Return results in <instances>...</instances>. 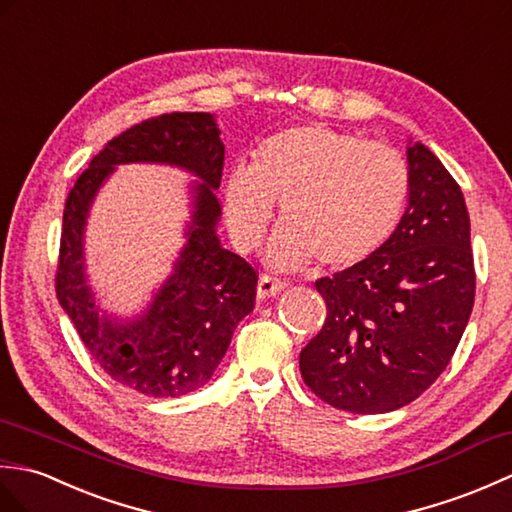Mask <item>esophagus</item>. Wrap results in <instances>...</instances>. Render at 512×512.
<instances>
[{"instance_id": "obj_1", "label": "esophagus", "mask_w": 512, "mask_h": 512, "mask_svg": "<svg viewBox=\"0 0 512 512\" xmlns=\"http://www.w3.org/2000/svg\"><path fill=\"white\" fill-rule=\"evenodd\" d=\"M285 289V282H282L280 278H271L267 274H263L258 278V287H256V295L260 300H267L271 298V295H276L278 291Z\"/></svg>"}]
</instances>
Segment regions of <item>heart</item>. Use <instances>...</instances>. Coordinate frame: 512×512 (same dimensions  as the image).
<instances>
[{
	"mask_svg": "<svg viewBox=\"0 0 512 512\" xmlns=\"http://www.w3.org/2000/svg\"><path fill=\"white\" fill-rule=\"evenodd\" d=\"M410 195V168L385 144L326 124H300L260 142L252 166L225 181V219L238 249L263 241L280 203L269 265L350 269L388 245Z\"/></svg>",
	"mask_w": 512,
	"mask_h": 512,
	"instance_id": "obj_1",
	"label": "heart"
}]
</instances>
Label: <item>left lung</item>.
I'll return each instance as SVG.
<instances>
[{
  "mask_svg": "<svg viewBox=\"0 0 512 512\" xmlns=\"http://www.w3.org/2000/svg\"><path fill=\"white\" fill-rule=\"evenodd\" d=\"M410 197L368 263L315 280L326 322L300 372L328 405L385 414L418 399L447 368L475 300L471 223L462 190L425 144L407 146Z\"/></svg>",
  "mask_w": 512,
  "mask_h": 512,
  "instance_id": "8db88e82",
  "label": "left lung"
}]
</instances>
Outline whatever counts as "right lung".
<instances>
[{
	"mask_svg": "<svg viewBox=\"0 0 512 512\" xmlns=\"http://www.w3.org/2000/svg\"><path fill=\"white\" fill-rule=\"evenodd\" d=\"M210 113L175 111L144 120L107 142L76 179L63 210L56 298L85 348L111 379L146 396L168 399L206 385L232 342L236 324L252 313L256 269L217 236L225 146ZM155 161L186 167L193 187V221L174 274L133 323L100 316L86 285L82 236L88 206L118 163Z\"/></svg>",
	"mask_w": 512,
	"mask_h": 512,
	"instance_id": "right-lung-1",
	"label": "right lung"
}]
</instances>
